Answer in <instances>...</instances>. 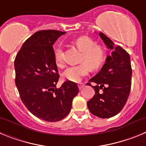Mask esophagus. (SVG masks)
Returning <instances> with one entry per match:
<instances>
[{
	"label": "esophagus",
	"mask_w": 146,
	"mask_h": 146,
	"mask_svg": "<svg viewBox=\"0 0 146 146\" xmlns=\"http://www.w3.org/2000/svg\"><path fill=\"white\" fill-rule=\"evenodd\" d=\"M85 86V84L83 83V82H79L78 83V88H79L80 90H81V89H82L83 88H84Z\"/></svg>",
	"instance_id": "34e87169"
}]
</instances>
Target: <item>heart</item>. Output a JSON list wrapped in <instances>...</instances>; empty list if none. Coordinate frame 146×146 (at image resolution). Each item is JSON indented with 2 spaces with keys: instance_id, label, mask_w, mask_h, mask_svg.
<instances>
[{
  "instance_id": "b5f03b06",
  "label": "heart",
  "mask_w": 146,
  "mask_h": 146,
  "mask_svg": "<svg viewBox=\"0 0 146 146\" xmlns=\"http://www.w3.org/2000/svg\"><path fill=\"white\" fill-rule=\"evenodd\" d=\"M74 44L82 51L80 58L82 64L66 69L64 76L71 82H79L82 77L88 75L89 67L91 69H96L102 64L106 57V51L103 46L95 44L94 40L87 36H81L76 38ZM63 55V49L59 46L55 51V60L58 66L64 65Z\"/></svg>"
}]
</instances>
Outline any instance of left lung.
I'll use <instances>...</instances> for the list:
<instances>
[{"label":"left lung","instance_id":"left-lung-1","mask_svg":"<svg viewBox=\"0 0 146 146\" xmlns=\"http://www.w3.org/2000/svg\"><path fill=\"white\" fill-rule=\"evenodd\" d=\"M99 36L112 53L107 58L101 71L87 83L95 91V95L87 105L93 115L108 118L118 114L128 99L131 85V66L129 54L126 50L119 45L114 47L112 40L102 32ZM91 82H95L97 86H91ZM100 89L102 93L99 92Z\"/></svg>","mask_w":146,"mask_h":146}]
</instances>
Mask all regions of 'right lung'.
<instances>
[{
    "mask_svg": "<svg viewBox=\"0 0 146 146\" xmlns=\"http://www.w3.org/2000/svg\"><path fill=\"white\" fill-rule=\"evenodd\" d=\"M65 32L39 31L28 38L15 60V84L20 99L35 116L49 122L65 118L79 92L77 83L65 81L59 88L54 42Z\"/></svg>",
    "mask_w": 146,
    "mask_h": 146,
    "instance_id": "right-lung-1",
    "label": "right lung"
}]
</instances>
